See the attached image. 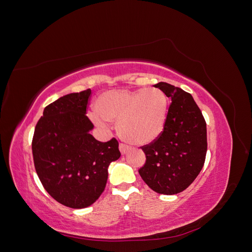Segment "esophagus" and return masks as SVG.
Listing matches in <instances>:
<instances>
[{
    "label": "esophagus",
    "instance_id": "34e87169",
    "mask_svg": "<svg viewBox=\"0 0 252 252\" xmlns=\"http://www.w3.org/2000/svg\"><path fill=\"white\" fill-rule=\"evenodd\" d=\"M119 148H120V151H121L122 155H125V154H127L129 150H130V146H128V145H126L124 143H121Z\"/></svg>",
    "mask_w": 252,
    "mask_h": 252
}]
</instances>
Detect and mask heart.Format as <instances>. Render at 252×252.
<instances>
[{"mask_svg": "<svg viewBox=\"0 0 252 252\" xmlns=\"http://www.w3.org/2000/svg\"><path fill=\"white\" fill-rule=\"evenodd\" d=\"M168 97L156 87L112 89L97 96L94 111L96 124L118 121L122 138L135 145L158 139L165 128Z\"/></svg>", "mask_w": 252, "mask_h": 252, "instance_id": "heart-1", "label": "heart"}]
</instances>
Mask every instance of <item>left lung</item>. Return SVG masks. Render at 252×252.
I'll return each instance as SVG.
<instances>
[{"instance_id": "8db88e82", "label": "left lung", "mask_w": 252, "mask_h": 252, "mask_svg": "<svg viewBox=\"0 0 252 252\" xmlns=\"http://www.w3.org/2000/svg\"><path fill=\"white\" fill-rule=\"evenodd\" d=\"M155 87L171 98L166 124L158 139L142 146L146 162L139 173L143 181L162 194L185 190L201 172L207 152V129L192 95L168 83Z\"/></svg>"}]
</instances>
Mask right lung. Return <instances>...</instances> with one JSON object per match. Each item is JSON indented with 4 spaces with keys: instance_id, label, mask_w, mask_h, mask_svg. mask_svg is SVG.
I'll list each match as a JSON object with an SVG mask.
<instances>
[{
    "instance_id": "1",
    "label": "right lung",
    "mask_w": 252,
    "mask_h": 252,
    "mask_svg": "<svg viewBox=\"0 0 252 252\" xmlns=\"http://www.w3.org/2000/svg\"><path fill=\"white\" fill-rule=\"evenodd\" d=\"M91 90L69 94L49 104L32 139L35 171L45 190L67 207L94 204L104 191L108 166L121 157L119 142H100L89 133L86 116Z\"/></svg>"
}]
</instances>
